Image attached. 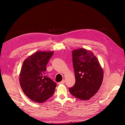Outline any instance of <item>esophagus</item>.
<instances>
[{"instance_id":"obj_1","label":"esophagus","mask_w":125,"mask_h":125,"mask_svg":"<svg viewBox=\"0 0 125 125\" xmlns=\"http://www.w3.org/2000/svg\"><path fill=\"white\" fill-rule=\"evenodd\" d=\"M65 80H62L61 82H60L59 83V84H64L65 83Z\"/></svg>"}]
</instances>
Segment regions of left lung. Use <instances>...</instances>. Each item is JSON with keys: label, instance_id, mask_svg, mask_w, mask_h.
<instances>
[{"label": "left lung", "instance_id": "obj_1", "mask_svg": "<svg viewBox=\"0 0 125 125\" xmlns=\"http://www.w3.org/2000/svg\"><path fill=\"white\" fill-rule=\"evenodd\" d=\"M72 56L75 82L69 90L78 99L88 100L95 95L102 85L103 69L96 57L89 50H73Z\"/></svg>", "mask_w": 125, "mask_h": 125}]
</instances>
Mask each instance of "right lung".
Returning <instances> with one entry per match:
<instances>
[{
  "instance_id": "add662e5",
  "label": "right lung",
  "mask_w": 125,
  "mask_h": 125,
  "mask_svg": "<svg viewBox=\"0 0 125 125\" xmlns=\"http://www.w3.org/2000/svg\"><path fill=\"white\" fill-rule=\"evenodd\" d=\"M52 52H37L25 59L21 69L20 84L34 102L43 103L54 94L56 83L46 75V66Z\"/></svg>"
}]
</instances>
